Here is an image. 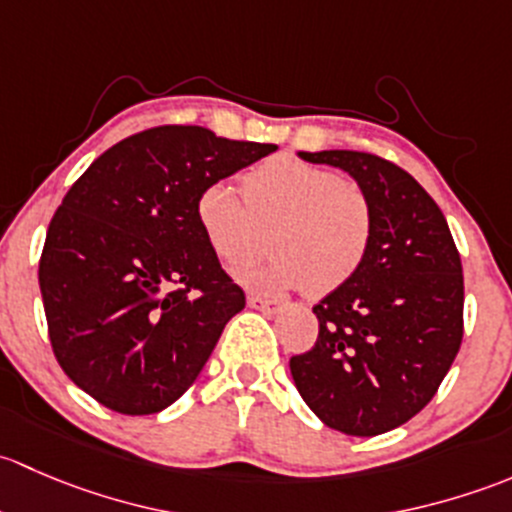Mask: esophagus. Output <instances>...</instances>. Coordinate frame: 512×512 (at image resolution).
<instances>
[{"label": "esophagus", "mask_w": 512, "mask_h": 512, "mask_svg": "<svg viewBox=\"0 0 512 512\" xmlns=\"http://www.w3.org/2000/svg\"><path fill=\"white\" fill-rule=\"evenodd\" d=\"M246 300H249L251 308L263 310V313H268V315H276L283 310V303H278V300H271V298H263V295H256V293H251Z\"/></svg>", "instance_id": "34e87169"}]
</instances>
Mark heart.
Wrapping results in <instances>:
<instances>
[{"label":"heart","mask_w":512,"mask_h":512,"mask_svg":"<svg viewBox=\"0 0 512 512\" xmlns=\"http://www.w3.org/2000/svg\"><path fill=\"white\" fill-rule=\"evenodd\" d=\"M244 199L229 182L199 192L194 217L212 251L239 263L261 251L273 231L268 261L236 268V278L261 293L308 288L328 295L345 286L370 254L374 214L367 194L330 167L291 155L263 160L244 175Z\"/></svg>","instance_id":"heart-1"}]
</instances>
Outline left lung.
<instances>
[{
	"label": "left lung",
	"mask_w": 512,
	"mask_h": 512,
	"mask_svg": "<svg viewBox=\"0 0 512 512\" xmlns=\"http://www.w3.org/2000/svg\"><path fill=\"white\" fill-rule=\"evenodd\" d=\"M345 170L374 214L370 254L313 313L318 340L291 357L300 397L330 429L377 436L419 414L463 337V273L444 214L394 162L355 150L298 152Z\"/></svg>",
	"instance_id": "left-lung-1"
}]
</instances>
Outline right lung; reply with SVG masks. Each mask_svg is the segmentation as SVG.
Returning a JSON list of instances; mask_svg holds the SVG:
<instances>
[{
    "instance_id": "add662e5",
    "label": "right lung",
    "mask_w": 512,
    "mask_h": 512,
    "mask_svg": "<svg viewBox=\"0 0 512 512\" xmlns=\"http://www.w3.org/2000/svg\"><path fill=\"white\" fill-rule=\"evenodd\" d=\"M160 125L120 140L73 182L46 231L39 286L54 355L118 414H157L207 365L246 295L204 239L207 184L276 152Z\"/></svg>"
}]
</instances>
